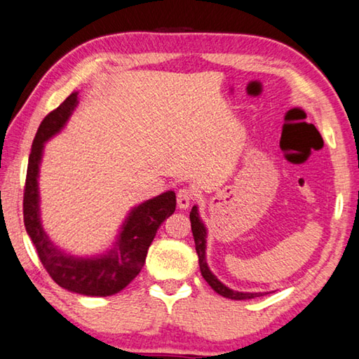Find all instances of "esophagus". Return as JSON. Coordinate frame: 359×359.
<instances>
[{
	"label": "esophagus",
	"mask_w": 359,
	"mask_h": 359,
	"mask_svg": "<svg viewBox=\"0 0 359 359\" xmlns=\"http://www.w3.org/2000/svg\"><path fill=\"white\" fill-rule=\"evenodd\" d=\"M194 200V194L191 189H180L178 194H176V202H178V206L181 210H186L189 208L191 202Z\"/></svg>",
	"instance_id": "obj_1"
}]
</instances>
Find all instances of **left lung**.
Segmentation results:
<instances>
[{
    "label": "left lung",
    "instance_id": "left-lung-1",
    "mask_svg": "<svg viewBox=\"0 0 359 359\" xmlns=\"http://www.w3.org/2000/svg\"><path fill=\"white\" fill-rule=\"evenodd\" d=\"M189 217H191V227H192L194 241H196V250H197V255H198L200 271H202L203 279L208 282L212 290L221 294V297L230 298V299H252V298H257V297H263V293H243V292L231 290V288L225 287L222 282L219 280L216 276L210 271L208 263H206V257H205L206 229H205V225L202 222V219H200V216H198L197 206H194Z\"/></svg>",
    "mask_w": 359,
    "mask_h": 359
}]
</instances>
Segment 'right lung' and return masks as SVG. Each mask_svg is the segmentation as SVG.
Wrapping results in <instances>:
<instances>
[{"label":"right lung","mask_w":359,"mask_h":359,"mask_svg":"<svg viewBox=\"0 0 359 359\" xmlns=\"http://www.w3.org/2000/svg\"><path fill=\"white\" fill-rule=\"evenodd\" d=\"M77 94L72 93L60 107L50 111L36 132L25 181L23 222L43 268L56 284L86 297H110L128 287L140 273L157 229L175 212L176 196L173 191L163 192L132 210L123 224L115 248L104 255L86 259L74 257L65 254L48 240L39 219V163L43 143L58 134L72 115L79 102Z\"/></svg>","instance_id":"1"}]
</instances>
